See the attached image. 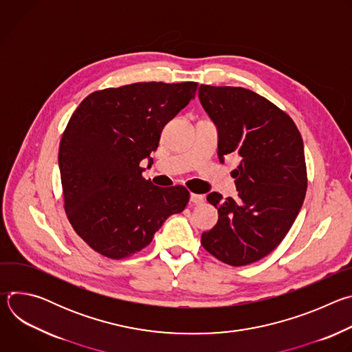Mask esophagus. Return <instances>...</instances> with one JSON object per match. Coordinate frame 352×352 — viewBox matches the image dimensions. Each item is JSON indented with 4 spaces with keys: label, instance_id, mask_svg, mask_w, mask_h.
<instances>
[{
    "label": "esophagus",
    "instance_id": "esophagus-1",
    "mask_svg": "<svg viewBox=\"0 0 352 352\" xmlns=\"http://www.w3.org/2000/svg\"><path fill=\"white\" fill-rule=\"evenodd\" d=\"M205 202V196L204 195H196V193H190L189 196V204L190 206H197L202 205Z\"/></svg>",
    "mask_w": 352,
    "mask_h": 352
}]
</instances>
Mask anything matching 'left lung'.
Returning a JSON list of instances; mask_svg holds the SVG:
<instances>
[{
    "label": "left lung",
    "instance_id": "8db88e82",
    "mask_svg": "<svg viewBox=\"0 0 352 352\" xmlns=\"http://www.w3.org/2000/svg\"><path fill=\"white\" fill-rule=\"evenodd\" d=\"M199 100L217 128L220 162L231 153L241 157L238 197L208 195L219 221L200 242L219 261L245 266L277 248L302 208L304 142L294 121L252 90L200 85Z\"/></svg>",
    "mask_w": 352,
    "mask_h": 352
}]
</instances>
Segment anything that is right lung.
<instances>
[{
	"instance_id": "1",
	"label": "right lung",
	"mask_w": 352,
	"mask_h": 352,
	"mask_svg": "<svg viewBox=\"0 0 352 352\" xmlns=\"http://www.w3.org/2000/svg\"><path fill=\"white\" fill-rule=\"evenodd\" d=\"M197 83L139 82L89 94L63 135L58 166L65 212L78 235L111 259L131 256L189 200L184 186L159 188L142 177L160 135Z\"/></svg>"
}]
</instances>
